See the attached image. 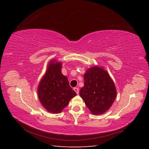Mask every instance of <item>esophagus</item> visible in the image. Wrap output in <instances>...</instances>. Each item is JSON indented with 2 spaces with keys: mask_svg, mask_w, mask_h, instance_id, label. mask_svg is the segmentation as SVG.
I'll return each instance as SVG.
<instances>
[{
  "mask_svg": "<svg viewBox=\"0 0 149 149\" xmlns=\"http://www.w3.org/2000/svg\"><path fill=\"white\" fill-rule=\"evenodd\" d=\"M74 91L76 93V94H79V88H74Z\"/></svg>",
  "mask_w": 149,
  "mask_h": 149,
  "instance_id": "obj_1",
  "label": "esophagus"
}]
</instances>
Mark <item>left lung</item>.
Segmentation results:
<instances>
[{"label": "left lung", "mask_w": 149, "mask_h": 149, "mask_svg": "<svg viewBox=\"0 0 149 149\" xmlns=\"http://www.w3.org/2000/svg\"><path fill=\"white\" fill-rule=\"evenodd\" d=\"M84 86L79 95L91 113L100 115L104 113L116 100L117 92L115 84L103 68L93 66L84 74Z\"/></svg>", "instance_id": "1"}]
</instances>
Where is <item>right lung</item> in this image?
<instances>
[{"instance_id":"add662e5","label":"right lung","mask_w":149,"mask_h":149,"mask_svg":"<svg viewBox=\"0 0 149 149\" xmlns=\"http://www.w3.org/2000/svg\"><path fill=\"white\" fill-rule=\"evenodd\" d=\"M61 62L52 60L38 87L40 102L47 111L54 114L61 112L76 95L67 77L61 73Z\"/></svg>"}]
</instances>
